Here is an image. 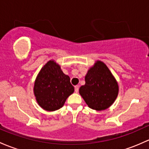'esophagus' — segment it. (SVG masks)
I'll use <instances>...</instances> for the list:
<instances>
[{
  "label": "esophagus",
  "instance_id": "obj_1",
  "mask_svg": "<svg viewBox=\"0 0 149 149\" xmlns=\"http://www.w3.org/2000/svg\"><path fill=\"white\" fill-rule=\"evenodd\" d=\"M74 88H75V92H76V93H78V92H79V86H76L74 87Z\"/></svg>",
  "mask_w": 149,
  "mask_h": 149
}]
</instances>
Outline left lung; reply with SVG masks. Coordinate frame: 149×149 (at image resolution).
Masks as SVG:
<instances>
[{
  "instance_id": "1",
  "label": "left lung",
  "mask_w": 149,
  "mask_h": 149,
  "mask_svg": "<svg viewBox=\"0 0 149 149\" xmlns=\"http://www.w3.org/2000/svg\"><path fill=\"white\" fill-rule=\"evenodd\" d=\"M85 81L79 93L89 108L102 111L111 106L118 95V86L106 64L95 63L88 71Z\"/></svg>"
}]
</instances>
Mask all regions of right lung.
I'll return each instance as SVG.
<instances>
[{
	"instance_id": "right-lung-1",
	"label": "right lung",
	"mask_w": 149,
	"mask_h": 149,
	"mask_svg": "<svg viewBox=\"0 0 149 149\" xmlns=\"http://www.w3.org/2000/svg\"><path fill=\"white\" fill-rule=\"evenodd\" d=\"M33 90L39 106L53 111L63 106L67 98L74 91V88L69 76L63 73L60 65L49 61L39 72Z\"/></svg>"
}]
</instances>
